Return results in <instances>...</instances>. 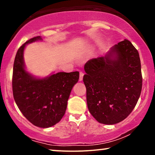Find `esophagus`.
I'll use <instances>...</instances> for the list:
<instances>
[{
    "label": "esophagus",
    "instance_id": "obj_1",
    "mask_svg": "<svg viewBox=\"0 0 155 155\" xmlns=\"http://www.w3.org/2000/svg\"><path fill=\"white\" fill-rule=\"evenodd\" d=\"M83 76H84V73H82V72H80V78H79L80 81H82V79H83Z\"/></svg>",
    "mask_w": 155,
    "mask_h": 155
}]
</instances>
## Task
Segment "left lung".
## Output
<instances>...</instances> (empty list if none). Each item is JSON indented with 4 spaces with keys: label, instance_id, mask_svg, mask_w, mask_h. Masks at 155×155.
<instances>
[{
    "label": "left lung",
    "instance_id": "obj_1",
    "mask_svg": "<svg viewBox=\"0 0 155 155\" xmlns=\"http://www.w3.org/2000/svg\"><path fill=\"white\" fill-rule=\"evenodd\" d=\"M84 68L87 104L93 117L107 125L128 117L143 85L140 59L131 42H118L105 56L89 60Z\"/></svg>",
    "mask_w": 155,
    "mask_h": 155
}]
</instances>
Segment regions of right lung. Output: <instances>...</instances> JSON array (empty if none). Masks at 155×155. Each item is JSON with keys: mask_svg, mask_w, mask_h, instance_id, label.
<instances>
[{"mask_svg": "<svg viewBox=\"0 0 155 155\" xmlns=\"http://www.w3.org/2000/svg\"><path fill=\"white\" fill-rule=\"evenodd\" d=\"M42 40L31 38L19 48L12 73V93L19 109L29 122L40 128H48L60 121L79 72H60L44 78H36L25 68L23 53L27 44Z\"/></svg>", "mask_w": 155, "mask_h": 155, "instance_id": "obj_1", "label": "right lung"}]
</instances>
